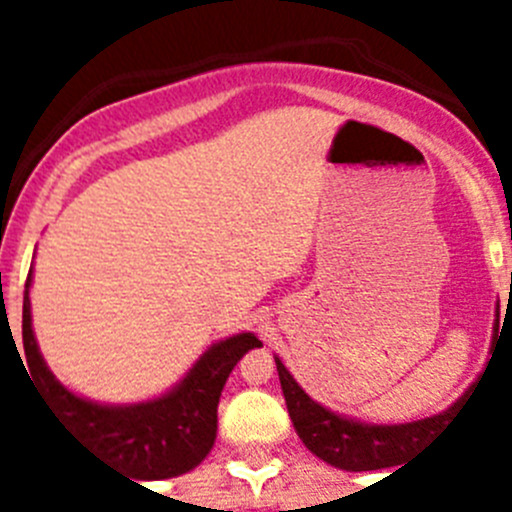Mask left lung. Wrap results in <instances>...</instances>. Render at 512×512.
Segmentation results:
<instances>
[{"mask_svg": "<svg viewBox=\"0 0 512 512\" xmlns=\"http://www.w3.org/2000/svg\"><path fill=\"white\" fill-rule=\"evenodd\" d=\"M274 361H277L279 382H282L284 400H287L289 418H292L297 436L302 438V443L318 459H323L330 467L346 469V472H372V469H387L400 464V459H405L415 449H420V443L428 441L431 433H436V428H441L443 420L459 408V402L474 387L472 384L451 408L431 415V418L410 420V423L379 425L348 418V415H341L336 410H330L325 405H320V402H315L295 382V377L289 374L282 359L274 356Z\"/></svg>", "mask_w": 512, "mask_h": 512, "instance_id": "obj_1", "label": "left lung"}]
</instances>
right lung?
Instances as JSON below:
<instances>
[{"instance_id":"obj_1","label":"right lung","mask_w":512,"mask_h":512,"mask_svg":"<svg viewBox=\"0 0 512 512\" xmlns=\"http://www.w3.org/2000/svg\"><path fill=\"white\" fill-rule=\"evenodd\" d=\"M30 284L33 269L22 300V346L30 366L27 372L38 384L48 408L56 410L58 418L74 428L81 441H87L99 456H104V461H110L112 467L128 477L169 479L192 472L202 464L217 436L220 392L243 354L251 348H261L259 338L253 333L223 338L212 343L184 374L182 382H176L164 395L128 405H107L71 392L48 369L35 341Z\"/></svg>"}]
</instances>
